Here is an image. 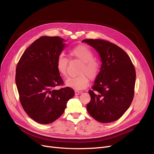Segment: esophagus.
<instances>
[{
    "label": "esophagus",
    "instance_id": "obj_1",
    "mask_svg": "<svg viewBox=\"0 0 154 154\" xmlns=\"http://www.w3.org/2000/svg\"><path fill=\"white\" fill-rule=\"evenodd\" d=\"M75 95H79V94H82V91H75Z\"/></svg>",
    "mask_w": 154,
    "mask_h": 154
}]
</instances>
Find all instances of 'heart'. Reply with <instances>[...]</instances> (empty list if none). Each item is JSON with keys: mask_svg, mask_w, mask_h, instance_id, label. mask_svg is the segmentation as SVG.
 I'll return each instance as SVG.
<instances>
[{"mask_svg": "<svg viewBox=\"0 0 154 154\" xmlns=\"http://www.w3.org/2000/svg\"><path fill=\"white\" fill-rule=\"evenodd\" d=\"M71 57L76 58L82 63L78 74L80 76L69 78L66 81V85L76 90H82L85 88L91 80L95 79L100 72V65L96 60L94 58V53L87 46L81 45L76 46L71 51ZM68 60L62 54L58 56L56 61V67L58 72L63 77L67 76V69Z\"/></svg>", "mask_w": 154, "mask_h": 154, "instance_id": "heart-1", "label": "heart"}]
</instances>
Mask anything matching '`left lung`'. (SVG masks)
<instances>
[{"instance_id": "1", "label": "left lung", "mask_w": 154, "mask_h": 154, "mask_svg": "<svg viewBox=\"0 0 154 154\" xmlns=\"http://www.w3.org/2000/svg\"><path fill=\"white\" fill-rule=\"evenodd\" d=\"M101 58V66L88 93V112L101 123L119 119L131 104L134 95L136 70L128 55L118 45L100 39H85Z\"/></svg>"}]
</instances>
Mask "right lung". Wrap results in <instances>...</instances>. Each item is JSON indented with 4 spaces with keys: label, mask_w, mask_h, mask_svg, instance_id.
Instances as JSON below:
<instances>
[{
    "label": "right lung",
    "mask_w": 154,
    "mask_h": 154,
    "mask_svg": "<svg viewBox=\"0 0 154 154\" xmlns=\"http://www.w3.org/2000/svg\"><path fill=\"white\" fill-rule=\"evenodd\" d=\"M60 36H41L23 53L16 68L15 82L23 109L41 124L53 123L62 115L74 95L63 84L56 61L66 44Z\"/></svg>",
    "instance_id": "add662e5"
}]
</instances>
